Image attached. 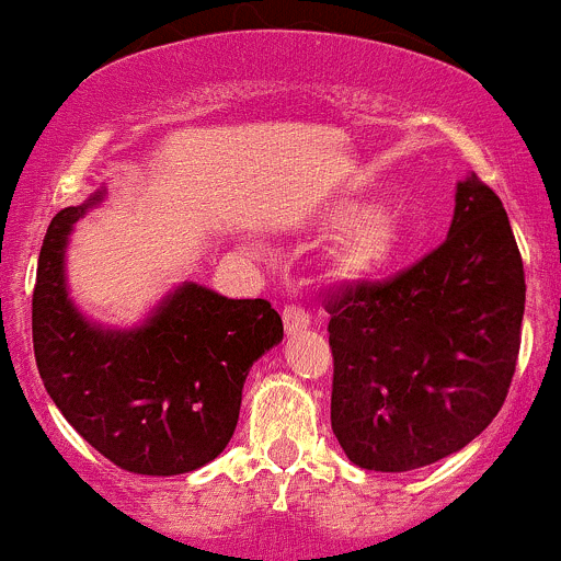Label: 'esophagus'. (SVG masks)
<instances>
[{
	"label": "esophagus",
	"instance_id": "34e87169",
	"mask_svg": "<svg viewBox=\"0 0 561 561\" xmlns=\"http://www.w3.org/2000/svg\"><path fill=\"white\" fill-rule=\"evenodd\" d=\"M283 324H286V332H299L310 324V313L299 302H288L283 308Z\"/></svg>",
	"mask_w": 561,
	"mask_h": 561
}]
</instances>
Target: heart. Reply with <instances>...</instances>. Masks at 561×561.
<instances>
[{"label":"heart","instance_id":"1","mask_svg":"<svg viewBox=\"0 0 561 561\" xmlns=\"http://www.w3.org/2000/svg\"><path fill=\"white\" fill-rule=\"evenodd\" d=\"M332 226L346 229L335 248V270L346 278H368L381 273L401 253V224L381 209L343 204L332 213Z\"/></svg>","mask_w":561,"mask_h":561}]
</instances>
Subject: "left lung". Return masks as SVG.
<instances>
[{
    "label": "left lung",
    "mask_w": 561,
    "mask_h": 561,
    "mask_svg": "<svg viewBox=\"0 0 561 561\" xmlns=\"http://www.w3.org/2000/svg\"><path fill=\"white\" fill-rule=\"evenodd\" d=\"M524 262L496 193L458 182L447 240L387 280L327 294L332 434L348 461L409 471L467 447L507 398Z\"/></svg>",
    "instance_id": "left-lung-1"
}]
</instances>
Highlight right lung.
I'll return each mask as SVG.
<instances>
[{
    "instance_id": "add662e5",
    "label": "right lung",
    "mask_w": 561,
    "mask_h": 561,
    "mask_svg": "<svg viewBox=\"0 0 561 561\" xmlns=\"http://www.w3.org/2000/svg\"><path fill=\"white\" fill-rule=\"evenodd\" d=\"M51 220L32 291V343L48 396L70 425L133 474H185L229 445L251 365L280 343L267 299H229L185 283L130 332L90 324L65 291V245L98 204Z\"/></svg>"
}]
</instances>
